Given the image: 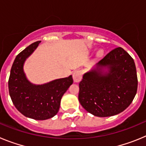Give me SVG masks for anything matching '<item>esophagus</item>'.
Instances as JSON below:
<instances>
[{
	"instance_id": "obj_1",
	"label": "esophagus",
	"mask_w": 146,
	"mask_h": 146,
	"mask_svg": "<svg viewBox=\"0 0 146 146\" xmlns=\"http://www.w3.org/2000/svg\"><path fill=\"white\" fill-rule=\"evenodd\" d=\"M82 72L80 70H75L73 72V80L74 82H79L82 79Z\"/></svg>"
}]
</instances>
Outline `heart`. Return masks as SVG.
<instances>
[{"instance_id":"1","label":"heart","mask_w":146,"mask_h":146,"mask_svg":"<svg viewBox=\"0 0 146 146\" xmlns=\"http://www.w3.org/2000/svg\"><path fill=\"white\" fill-rule=\"evenodd\" d=\"M102 55V50H99V52H97V55L98 56H101Z\"/></svg>"}]
</instances>
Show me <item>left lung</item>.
<instances>
[{
  "instance_id": "left-lung-1",
  "label": "left lung",
  "mask_w": 146,
  "mask_h": 146,
  "mask_svg": "<svg viewBox=\"0 0 146 146\" xmlns=\"http://www.w3.org/2000/svg\"><path fill=\"white\" fill-rule=\"evenodd\" d=\"M79 87L78 99L86 111L98 117L115 115L137 94L135 61L123 48L114 49L83 74Z\"/></svg>"
}]
</instances>
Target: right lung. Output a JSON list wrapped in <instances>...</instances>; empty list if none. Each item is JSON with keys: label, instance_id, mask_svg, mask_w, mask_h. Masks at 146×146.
I'll list each match as a JSON object with an SVG mask.
<instances>
[{"label": "right lung", "instance_id": "right-lung-1", "mask_svg": "<svg viewBox=\"0 0 146 146\" xmlns=\"http://www.w3.org/2000/svg\"><path fill=\"white\" fill-rule=\"evenodd\" d=\"M40 42L31 44L17 55L10 72L9 91L13 104L23 115L35 120H47L58 113L62 96L73 83V79L70 75L42 85L28 80L24 64Z\"/></svg>", "mask_w": 146, "mask_h": 146}]
</instances>
